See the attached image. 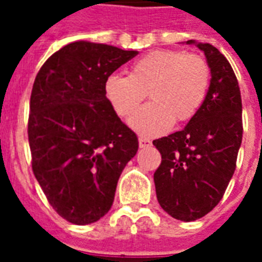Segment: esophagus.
I'll use <instances>...</instances> for the list:
<instances>
[{
  "instance_id": "34e87169",
  "label": "esophagus",
  "mask_w": 262,
  "mask_h": 262,
  "mask_svg": "<svg viewBox=\"0 0 262 262\" xmlns=\"http://www.w3.org/2000/svg\"><path fill=\"white\" fill-rule=\"evenodd\" d=\"M151 141L145 137H140L139 139V147L140 148H147V147H151Z\"/></svg>"
}]
</instances>
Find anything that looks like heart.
Returning <instances> with one entry per match:
<instances>
[{
	"label": "heart",
	"mask_w": 262,
	"mask_h": 262,
	"mask_svg": "<svg viewBox=\"0 0 262 262\" xmlns=\"http://www.w3.org/2000/svg\"><path fill=\"white\" fill-rule=\"evenodd\" d=\"M209 85V69L200 55L179 50H154L136 59L129 76L111 75L104 94L119 117H130L145 96L144 106L129 125L145 137L162 135L172 122L191 119L203 104Z\"/></svg>",
	"instance_id": "heart-1"
}]
</instances>
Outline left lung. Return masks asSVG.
<instances>
[{"label": "left lung", "mask_w": 262, "mask_h": 262, "mask_svg": "<svg viewBox=\"0 0 262 262\" xmlns=\"http://www.w3.org/2000/svg\"><path fill=\"white\" fill-rule=\"evenodd\" d=\"M204 51L211 83L203 104L182 130L154 140L162 163L154 174L160 207L174 219L193 222L219 204L235 171L242 143V100L227 58L209 43Z\"/></svg>", "instance_id": "obj_1"}]
</instances>
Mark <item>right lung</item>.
<instances>
[{"label": "right lung", "mask_w": 262, "mask_h": 262, "mask_svg": "<svg viewBox=\"0 0 262 262\" xmlns=\"http://www.w3.org/2000/svg\"><path fill=\"white\" fill-rule=\"evenodd\" d=\"M137 54L77 40L55 51L35 77L32 170L51 207L73 224L94 223L110 211L119 175L139 149L104 94L107 77Z\"/></svg>", "instance_id": "obj_1"}]
</instances>
